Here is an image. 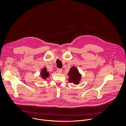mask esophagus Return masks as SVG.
<instances>
[{"instance_id":"1","label":"esophagus","mask_w":126,"mask_h":126,"mask_svg":"<svg viewBox=\"0 0 126 126\" xmlns=\"http://www.w3.org/2000/svg\"><path fill=\"white\" fill-rule=\"evenodd\" d=\"M57 72L58 73H61L62 72V69H57Z\"/></svg>"}]
</instances>
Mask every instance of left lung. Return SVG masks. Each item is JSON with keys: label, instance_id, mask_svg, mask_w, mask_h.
I'll list each match as a JSON object with an SVG mask.
<instances>
[{"label": "left lung", "instance_id": "1", "mask_svg": "<svg viewBox=\"0 0 126 126\" xmlns=\"http://www.w3.org/2000/svg\"><path fill=\"white\" fill-rule=\"evenodd\" d=\"M67 75L69 77L68 79L69 82H72L75 84H79L81 79V75L76 67H72Z\"/></svg>", "mask_w": 126, "mask_h": 126}]
</instances>
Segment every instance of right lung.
I'll return each instance as SVG.
<instances>
[{"label":"right lung","mask_w":126,"mask_h":126,"mask_svg":"<svg viewBox=\"0 0 126 126\" xmlns=\"http://www.w3.org/2000/svg\"><path fill=\"white\" fill-rule=\"evenodd\" d=\"M41 76L42 78L43 79H46L47 77H49V73L47 71L46 67H45L44 68L42 69V70H41Z\"/></svg>","instance_id":"obj_1"}]
</instances>
